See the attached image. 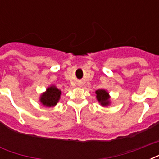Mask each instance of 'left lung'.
<instances>
[{"mask_svg":"<svg viewBox=\"0 0 159 159\" xmlns=\"http://www.w3.org/2000/svg\"><path fill=\"white\" fill-rule=\"evenodd\" d=\"M96 97L97 102H99L101 106H108L111 105V96L109 92L105 89H99L96 91Z\"/></svg>","mask_w":159,"mask_h":159,"instance_id":"left-lung-1","label":"left lung"}]
</instances>
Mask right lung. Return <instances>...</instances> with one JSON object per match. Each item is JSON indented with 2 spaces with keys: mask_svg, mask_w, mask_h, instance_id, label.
<instances>
[{
  "mask_svg": "<svg viewBox=\"0 0 159 159\" xmlns=\"http://www.w3.org/2000/svg\"><path fill=\"white\" fill-rule=\"evenodd\" d=\"M62 92L57 88L54 85L48 87L44 92H43L39 97V102L43 106L46 107H53L56 106L59 102Z\"/></svg>",
  "mask_w": 159,
  "mask_h": 159,
  "instance_id": "right-lung-1",
  "label": "right lung"
}]
</instances>
